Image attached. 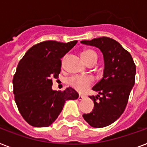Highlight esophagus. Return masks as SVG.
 Here are the masks:
<instances>
[{
  "label": "esophagus",
  "instance_id": "obj_1",
  "mask_svg": "<svg viewBox=\"0 0 147 147\" xmlns=\"http://www.w3.org/2000/svg\"><path fill=\"white\" fill-rule=\"evenodd\" d=\"M84 98H85V97L83 96V95H82V94H79V95H78V100H83V99H84Z\"/></svg>",
  "mask_w": 147,
  "mask_h": 147
}]
</instances>
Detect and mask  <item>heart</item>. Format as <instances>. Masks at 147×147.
<instances>
[{
    "mask_svg": "<svg viewBox=\"0 0 147 147\" xmlns=\"http://www.w3.org/2000/svg\"><path fill=\"white\" fill-rule=\"evenodd\" d=\"M82 56L88 64L93 60L98 59V54L92 49L84 50L82 53ZM93 80L92 76H71L68 79V83L78 91H84L92 85Z\"/></svg>",
    "mask_w": 147,
    "mask_h": 147,
    "instance_id": "obj_1",
    "label": "heart"
}]
</instances>
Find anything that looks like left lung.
Here are the masks:
<instances>
[{
	"mask_svg": "<svg viewBox=\"0 0 147 147\" xmlns=\"http://www.w3.org/2000/svg\"><path fill=\"white\" fill-rule=\"evenodd\" d=\"M81 42L97 47L104 55L103 78L92 88L99 94L89 96L94 101V109L83 117L93 127H105L124 111L134 85L136 65L130 53L111 38L103 36Z\"/></svg>",
	"mask_w": 147,
	"mask_h": 147,
	"instance_id": "left-lung-1",
	"label": "left lung"
}]
</instances>
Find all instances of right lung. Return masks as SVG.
<instances>
[{"label": "right lung", "instance_id": "add662e5", "mask_svg": "<svg viewBox=\"0 0 147 147\" xmlns=\"http://www.w3.org/2000/svg\"><path fill=\"white\" fill-rule=\"evenodd\" d=\"M77 42H41L31 47L18 63L13 78L15 102L22 117L31 126L49 127L67 100L78 98L71 88L63 92L52 89L53 78H57L61 71V59Z\"/></svg>", "mask_w": 147, "mask_h": 147}]
</instances>
